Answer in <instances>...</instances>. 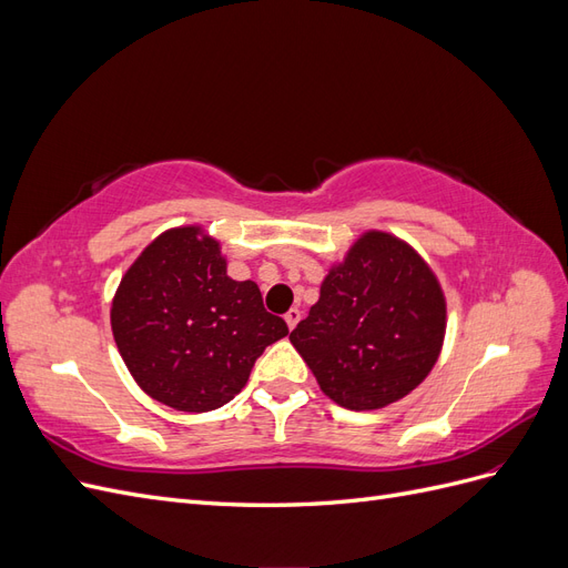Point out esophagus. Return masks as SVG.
I'll list each match as a JSON object with an SVG mask.
<instances>
[{"label": "esophagus", "mask_w": 568, "mask_h": 568, "mask_svg": "<svg viewBox=\"0 0 568 568\" xmlns=\"http://www.w3.org/2000/svg\"><path fill=\"white\" fill-rule=\"evenodd\" d=\"M284 320H286V324H288V329H294V326H296L298 320H301V311H298V307H291V311L284 315Z\"/></svg>", "instance_id": "obj_1"}]
</instances>
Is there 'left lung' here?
<instances>
[{"label":"left lung","instance_id":"obj_1","mask_svg":"<svg viewBox=\"0 0 568 568\" xmlns=\"http://www.w3.org/2000/svg\"><path fill=\"white\" fill-rule=\"evenodd\" d=\"M443 334L434 272L400 239L367 232L326 274L320 301L288 338L334 403L379 409L426 379Z\"/></svg>","mask_w":568,"mask_h":568}]
</instances>
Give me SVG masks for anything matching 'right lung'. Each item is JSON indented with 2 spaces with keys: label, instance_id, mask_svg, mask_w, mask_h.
Masks as SVG:
<instances>
[{
  "label": "right lung",
  "instance_id": "right-lung-1",
  "mask_svg": "<svg viewBox=\"0 0 568 568\" xmlns=\"http://www.w3.org/2000/svg\"><path fill=\"white\" fill-rule=\"evenodd\" d=\"M111 326L134 382L182 412L230 403L288 334L255 282L227 277L217 242L199 227L170 230L142 251L115 291Z\"/></svg>",
  "mask_w": 568,
  "mask_h": 568
}]
</instances>
